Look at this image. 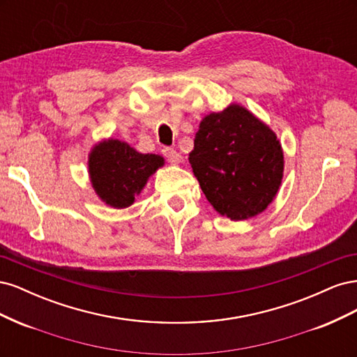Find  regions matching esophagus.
<instances>
[{
	"label": "esophagus",
	"mask_w": 357,
	"mask_h": 357,
	"mask_svg": "<svg viewBox=\"0 0 357 357\" xmlns=\"http://www.w3.org/2000/svg\"><path fill=\"white\" fill-rule=\"evenodd\" d=\"M162 153H164V156L171 162V164L178 165L180 162H181V155L177 152V150H174V149L164 147V150H162Z\"/></svg>",
	"instance_id": "1"
}]
</instances>
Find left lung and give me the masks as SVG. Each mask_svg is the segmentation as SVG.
Returning <instances> with one entry per match:
<instances>
[{
    "label": "left lung",
    "mask_w": 357,
    "mask_h": 357,
    "mask_svg": "<svg viewBox=\"0 0 357 357\" xmlns=\"http://www.w3.org/2000/svg\"><path fill=\"white\" fill-rule=\"evenodd\" d=\"M189 162L205 198L231 220L265 211L282 186L284 171L275 132L240 104L202 119Z\"/></svg>",
    "instance_id": "left-lung-1"
}]
</instances>
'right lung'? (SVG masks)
Here are the masks:
<instances>
[{
    "label": "right lung",
    "mask_w": 357,
    "mask_h": 357,
    "mask_svg": "<svg viewBox=\"0 0 357 357\" xmlns=\"http://www.w3.org/2000/svg\"><path fill=\"white\" fill-rule=\"evenodd\" d=\"M164 164L165 159L159 155L139 153L128 143L109 138L92 147L88 171L92 188L102 202L113 208H126Z\"/></svg>",
    "instance_id": "add662e5"
}]
</instances>
